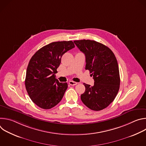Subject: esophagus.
Instances as JSON below:
<instances>
[{"label": "esophagus", "mask_w": 146, "mask_h": 146, "mask_svg": "<svg viewBox=\"0 0 146 146\" xmlns=\"http://www.w3.org/2000/svg\"><path fill=\"white\" fill-rule=\"evenodd\" d=\"M69 84L70 85V86H76L77 84V82H74V81H70L69 82Z\"/></svg>", "instance_id": "obj_1"}]
</instances>
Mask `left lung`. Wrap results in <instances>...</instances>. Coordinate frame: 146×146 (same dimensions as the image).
I'll list each match as a JSON object with an SVG mask.
<instances>
[{
	"mask_svg": "<svg viewBox=\"0 0 146 146\" xmlns=\"http://www.w3.org/2000/svg\"><path fill=\"white\" fill-rule=\"evenodd\" d=\"M74 43L85 54L86 69L94 80L93 86L84 83L86 91L81 95V101L92 110H102L114 100L119 89L117 59L109 47L96 41L81 40Z\"/></svg>",
	"mask_w": 146,
	"mask_h": 146,
	"instance_id": "1",
	"label": "left lung"
}]
</instances>
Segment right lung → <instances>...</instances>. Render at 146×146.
<instances>
[{
  "label": "right lung",
  "instance_id": "right-lung-1",
  "mask_svg": "<svg viewBox=\"0 0 146 146\" xmlns=\"http://www.w3.org/2000/svg\"><path fill=\"white\" fill-rule=\"evenodd\" d=\"M75 47L72 41L51 43L39 49L29 60L25 84L32 102L39 108L50 109L58 104L68 88L55 75L61 58Z\"/></svg>",
  "mask_w": 146,
  "mask_h": 146
}]
</instances>
